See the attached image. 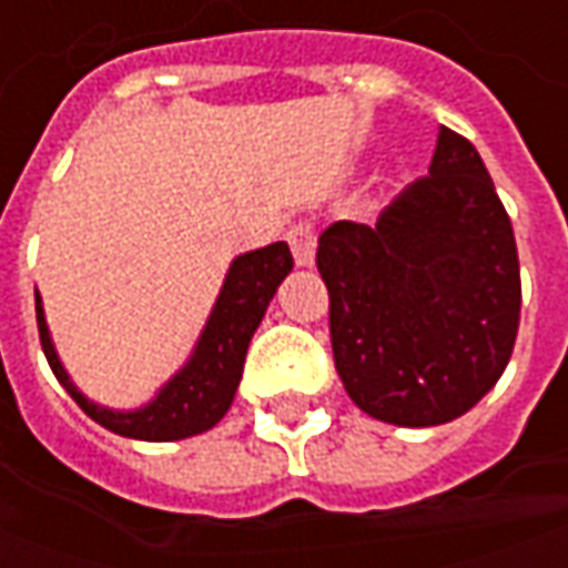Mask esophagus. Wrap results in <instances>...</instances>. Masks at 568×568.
I'll list each match as a JSON object with an SVG mask.
<instances>
[{
  "instance_id": "obj_1",
  "label": "esophagus",
  "mask_w": 568,
  "mask_h": 568,
  "mask_svg": "<svg viewBox=\"0 0 568 568\" xmlns=\"http://www.w3.org/2000/svg\"><path fill=\"white\" fill-rule=\"evenodd\" d=\"M288 246L295 252V261L301 267H310L313 258H316V224L313 222H295L288 227Z\"/></svg>"
}]
</instances>
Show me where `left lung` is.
Returning a JSON list of instances; mask_svg holds the SVG:
<instances>
[{
	"mask_svg": "<svg viewBox=\"0 0 568 568\" xmlns=\"http://www.w3.org/2000/svg\"><path fill=\"white\" fill-rule=\"evenodd\" d=\"M334 368L365 414L440 426L496 386L520 325L511 219L471 142L438 130L428 175L377 224L334 222L316 248Z\"/></svg>",
	"mask_w": 568,
	"mask_h": 568,
	"instance_id": "obj_1",
	"label": "left lung"
}]
</instances>
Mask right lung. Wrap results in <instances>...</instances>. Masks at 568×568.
<instances>
[{
    "label": "right lung",
    "instance_id": "add662e5",
    "mask_svg": "<svg viewBox=\"0 0 568 568\" xmlns=\"http://www.w3.org/2000/svg\"><path fill=\"white\" fill-rule=\"evenodd\" d=\"M292 267H295V261L285 243H271V246L240 255L227 271L222 295L212 307V316L200 334V344L191 362L163 386L151 405L140 407V410L121 414V410L97 407L72 386L69 374L57 358L51 337H48L42 301L36 295V320H39V341H42L44 358H48L57 381L63 383V389L75 398V405L109 432L136 440L191 438V435L212 428L227 414L240 377H243L248 341Z\"/></svg>",
    "mask_w": 568,
    "mask_h": 568
}]
</instances>
